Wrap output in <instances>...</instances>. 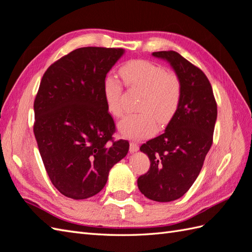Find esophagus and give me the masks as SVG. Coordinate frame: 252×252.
<instances>
[{
    "instance_id": "1",
    "label": "esophagus",
    "mask_w": 252,
    "mask_h": 252,
    "mask_svg": "<svg viewBox=\"0 0 252 252\" xmlns=\"http://www.w3.org/2000/svg\"><path fill=\"white\" fill-rule=\"evenodd\" d=\"M139 149V146L136 142H131L130 143V153L133 154V153H136V151Z\"/></svg>"
}]
</instances>
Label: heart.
<instances>
[{"label": "heart", "instance_id": "obj_1", "mask_svg": "<svg viewBox=\"0 0 252 252\" xmlns=\"http://www.w3.org/2000/svg\"><path fill=\"white\" fill-rule=\"evenodd\" d=\"M120 74L128 89L142 92L136 103L138 113L120 122V133L131 138H144L156 132V120L160 126H165L174 118L181 98V84L176 75L147 60L127 62L121 67ZM103 94L108 112L116 118L124 116L120 81L107 76L104 79Z\"/></svg>", "mask_w": 252, "mask_h": 252}]
</instances>
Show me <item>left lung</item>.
Wrapping results in <instances>:
<instances>
[{"label":"left lung","instance_id":"left-lung-1","mask_svg":"<svg viewBox=\"0 0 252 252\" xmlns=\"http://www.w3.org/2000/svg\"><path fill=\"white\" fill-rule=\"evenodd\" d=\"M153 56L171 64L180 80L181 98L165 132L140 146L150 168L138 177L137 186L150 200L171 202L183 196L201 172L213 145L217 103L202 69L173 50Z\"/></svg>","mask_w":252,"mask_h":252}]
</instances>
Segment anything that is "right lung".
Here are the masks:
<instances>
[{
    "mask_svg": "<svg viewBox=\"0 0 252 252\" xmlns=\"http://www.w3.org/2000/svg\"><path fill=\"white\" fill-rule=\"evenodd\" d=\"M125 49L84 47L47 68L34 101L33 126L52 185L74 200L95 195L126 156L127 140L116 126L103 94L107 73Z\"/></svg>",
    "mask_w": 252,
    "mask_h": 252,
    "instance_id": "obj_1",
    "label": "right lung"
}]
</instances>
